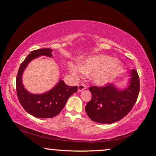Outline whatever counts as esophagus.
I'll list each match as a JSON object with an SVG mask.
<instances>
[{
  "label": "esophagus",
  "instance_id": "obj_1",
  "mask_svg": "<svg viewBox=\"0 0 156 156\" xmlns=\"http://www.w3.org/2000/svg\"><path fill=\"white\" fill-rule=\"evenodd\" d=\"M87 89V86L85 84H81L80 85H78V91H82L84 90V89Z\"/></svg>",
  "mask_w": 156,
  "mask_h": 156
}]
</instances>
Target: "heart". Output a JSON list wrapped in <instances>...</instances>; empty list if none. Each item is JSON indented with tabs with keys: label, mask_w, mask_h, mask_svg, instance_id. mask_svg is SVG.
I'll use <instances>...</instances> for the list:
<instances>
[{
	"label": "heart",
	"mask_w": 156,
	"mask_h": 156,
	"mask_svg": "<svg viewBox=\"0 0 156 156\" xmlns=\"http://www.w3.org/2000/svg\"><path fill=\"white\" fill-rule=\"evenodd\" d=\"M69 69L74 74H77L80 71L72 64L69 65ZM80 69L82 73H91V80L98 85H103L118 75L121 69V64L107 55H94L82 62Z\"/></svg>",
	"instance_id": "b5f03b06"
}]
</instances>
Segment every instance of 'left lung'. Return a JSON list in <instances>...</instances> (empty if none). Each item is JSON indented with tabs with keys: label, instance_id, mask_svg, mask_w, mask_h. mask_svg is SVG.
<instances>
[{
	"label": "left lung",
	"instance_id": "8db88e82",
	"mask_svg": "<svg viewBox=\"0 0 156 156\" xmlns=\"http://www.w3.org/2000/svg\"><path fill=\"white\" fill-rule=\"evenodd\" d=\"M129 85L119 90L113 84L89 88L92 98L85 111L91 121L100 123H112L120 121L130 112L138 99L140 80L138 72L132 69Z\"/></svg>",
	"mask_w": 156,
	"mask_h": 156
}]
</instances>
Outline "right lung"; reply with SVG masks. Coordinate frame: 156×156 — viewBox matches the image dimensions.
Returning <instances> with one entry per match:
<instances>
[{
  "label": "right lung",
  "mask_w": 156,
  "mask_h": 156,
  "mask_svg": "<svg viewBox=\"0 0 156 156\" xmlns=\"http://www.w3.org/2000/svg\"><path fill=\"white\" fill-rule=\"evenodd\" d=\"M52 51L50 48L32 51L21 63L17 74L16 91L19 101L27 113L37 118H52L58 115L65 107L70 96L78 90L77 86H68L62 80H59L58 84L50 91L42 94H31L24 88L22 75L28 63L41 55L52 57Z\"/></svg>",
  "instance_id": "obj_1"
}]
</instances>
